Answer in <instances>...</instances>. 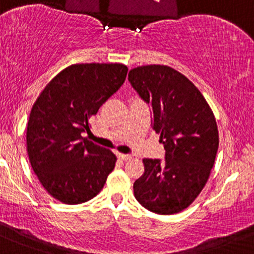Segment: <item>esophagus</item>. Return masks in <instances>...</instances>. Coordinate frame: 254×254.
<instances>
[{
	"label": "esophagus",
	"instance_id": "esophagus-1",
	"mask_svg": "<svg viewBox=\"0 0 254 254\" xmlns=\"http://www.w3.org/2000/svg\"><path fill=\"white\" fill-rule=\"evenodd\" d=\"M117 158H119L120 160L128 161V160H130V159H132V156L128 155V154H121V153H119V154H117Z\"/></svg>",
	"mask_w": 254,
	"mask_h": 254
}]
</instances>
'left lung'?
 <instances>
[{"mask_svg": "<svg viewBox=\"0 0 254 254\" xmlns=\"http://www.w3.org/2000/svg\"><path fill=\"white\" fill-rule=\"evenodd\" d=\"M128 79L150 104L153 129L166 150L164 161L143 159L144 174L133 185L134 197L153 213H180L210 176L219 146L215 117L199 89L171 67L139 66L129 70Z\"/></svg>", "mask_w": 254, "mask_h": 254, "instance_id": "1", "label": "left lung"}]
</instances>
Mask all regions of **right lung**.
I'll return each mask as SVG.
<instances>
[{
    "label": "right lung",
    "mask_w": 254,
    "mask_h": 254,
    "mask_svg": "<svg viewBox=\"0 0 254 254\" xmlns=\"http://www.w3.org/2000/svg\"><path fill=\"white\" fill-rule=\"evenodd\" d=\"M122 64H75L48 83L31 108L27 126L30 165L46 192L64 204L95 197L116 164L110 149L82 137L90 119L119 90Z\"/></svg>",
    "instance_id": "right-lung-1"
}]
</instances>
